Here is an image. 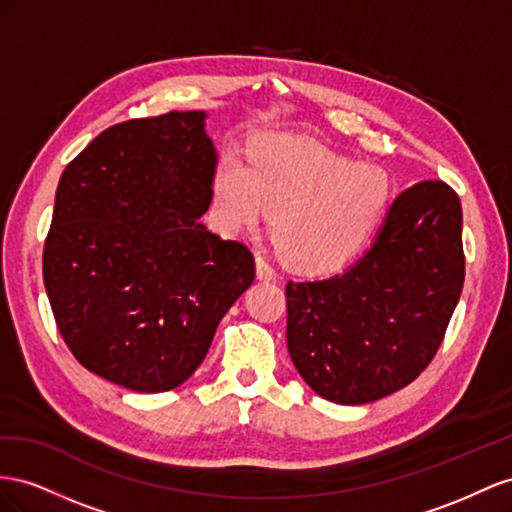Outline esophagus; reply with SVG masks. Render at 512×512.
<instances>
[{
    "instance_id": "34e87169",
    "label": "esophagus",
    "mask_w": 512,
    "mask_h": 512,
    "mask_svg": "<svg viewBox=\"0 0 512 512\" xmlns=\"http://www.w3.org/2000/svg\"><path fill=\"white\" fill-rule=\"evenodd\" d=\"M255 264H257V279H261V281H274V279H276V272H274V268L268 264L266 257L257 255Z\"/></svg>"
}]
</instances>
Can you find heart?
<instances>
[{
	"label": "heart",
	"mask_w": 512,
	"mask_h": 512,
	"mask_svg": "<svg viewBox=\"0 0 512 512\" xmlns=\"http://www.w3.org/2000/svg\"><path fill=\"white\" fill-rule=\"evenodd\" d=\"M390 195L386 173L296 137H270L251 165L225 156L214 175L216 212L227 229L270 214L285 264L319 274L343 266L369 238Z\"/></svg>",
	"instance_id": "obj_1"
}]
</instances>
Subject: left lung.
<instances>
[{"label": "left lung", "mask_w": 512, "mask_h": 512, "mask_svg": "<svg viewBox=\"0 0 512 512\" xmlns=\"http://www.w3.org/2000/svg\"><path fill=\"white\" fill-rule=\"evenodd\" d=\"M461 229L459 195L422 180L392 201L356 264L287 283V349L319 397L371 403L429 367L463 289Z\"/></svg>", "instance_id": "8db88e82"}]
</instances>
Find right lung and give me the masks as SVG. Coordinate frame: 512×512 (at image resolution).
<instances>
[{
  "label": "right lung",
  "mask_w": 512,
  "mask_h": 512,
  "mask_svg": "<svg viewBox=\"0 0 512 512\" xmlns=\"http://www.w3.org/2000/svg\"><path fill=\"white\" fill-rule=\"evenodd\" d=\"M203 111L115 124L64 169L42 276L55 324L87 371L137 392L184 384L255 279L248 246L199 218L216 150Z\"/></svg>",
  "instance_id": "add662e5"
}]
</instances>
